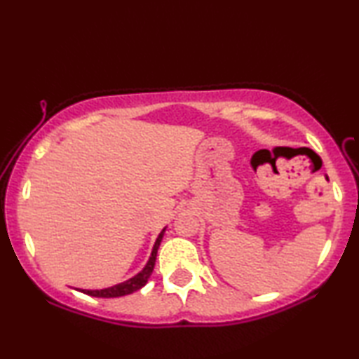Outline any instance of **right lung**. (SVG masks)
<instances>
[{
	"mask_svg": "<svg viewBox=\"0 0 359 359\" xmlns=\"http://www.w3.org/2000/svg\"><path fill=\"white\" fill-rule=\"evenodd\" d=\"M165 231H166V228L163 229L160 236L156 238L154 250H151V255H150V258L147 261V264H145V267L141 272H139V274H136L135 277H131L130 280H126L123 283H118V285H114V287H109V288H104V290H79V291H82V293H85V294L95 296V297H118V296L131 294V293H135V291L141 290L144 285L147 283V280L151 276V272H154L158 247H160V244H161V239H163V236H165Z\"/></svg>",
	"mask_w": 359,
	"mask_h": 359,
	"instance_id": "obj_1",
	"label": "right lung"
}]
</instances>
